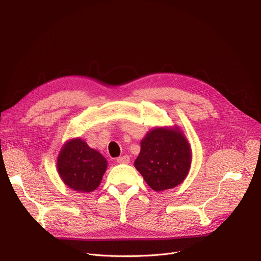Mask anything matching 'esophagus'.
<instances>
[{
    "mask_svg": "<svg viewBox=\"0 0 261 261\" xmlns=\"http://www.w3.org/2000/svg\"><path fill=\"white\" fill-rule=\"evenodd\" d=\"M117 162L118 163H125V165H127V163L130 162V158H129V156H121V157L117 158Z\"/></svg>",
    "mask_w": 261,
    "mask_h": 261,
    "instance_id": "34e87169",
    "label": "esophagus"
}]
</instances>
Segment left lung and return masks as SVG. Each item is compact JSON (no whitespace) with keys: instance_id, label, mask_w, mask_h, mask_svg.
Wrapping results in <instances>:
<instances>
[{"instance_id":"obj_1","label":"left lung","mask_w":261,"mask_h":261,"mask_svg":"<svg viewBox=\"0 0 261 261\" xmlns=\"http://www.w3.org/2000/svg\"><path fill=\"white\" fill-rule=\"evenodd\" d=\"M190 162L191 150L181 132L177 128H157L142 140L134 166L151 189L162 191L185 179Z\"/></svg>"}]
</instances>
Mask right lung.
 <instances>
[{
  "mask_svg": "<svg viewBox=\"0 0 261 261\" xmlns=\"http://www.w3.org/2000/svg\"><path fill=\"white\" fill-rule=\"evenodd\" d=\"M108 161L99 151L81 139L71 140L61 149L57 168L61 179L70 188L90 192L98 188Z\"/></svg>",
  "mask_w": 261,
  "mask_h": 261,
  "instance_id": "right-lung-1",
  "label": "right lung"
}]
</instances>
